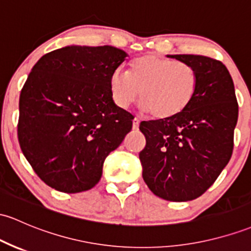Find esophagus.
I'll return each instance as SVG.
<instances>
[{
  "mask_svg": "<svg viewBox=\"0 0 251 251\" xmlns=\"http://www.w3.org/2000/svg\"><path fill=\"white\" fill-rule=\"evenodd\" d=\"M139 123H140L139 118H134V119H133V125H132V127H133V130H138Z\"/></svg>",
  "mask_w": 251,
  "mask_h": 251,
  "instance_id": "34e87169",
  "label": "esophagus"
}]
</instances>
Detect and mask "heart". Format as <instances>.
<instances>
[{"instance_id": "obj_1", "label": "heart", "mask_w": 251, "mask_h": 251, "mask_svg": "<svg viewBox=\"0 0 251 251\" xmlns=\"http://www.w3.org/2000/svg\"><path fill=\"white\" fill-rule=\"evenodd\" d=\"M198 74L192 65L155 53L133 59L127 73L115 70L109 77L113 102L128 108L139 94L142 108L156 119L182 113L197 94Z\"/></svg>"}]
</instances>
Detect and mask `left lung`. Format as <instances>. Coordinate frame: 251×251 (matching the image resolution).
Segmentation results:
<instances>
[{"instance_id": "8db88e82", "label": "left lung", "mask_w": 251, "mask_h": 251, "mask_svg": "<svg viewBox=\"0 0 251 251\" xmlns=\"http://www.w3.org/2000/svg\"><path fill=\"white\" fill-rule=\"evenodd\" d=\"M168 57L195 69L197 94L176 117L140 123L147 145L139 159L153 194L168 201H189L207 191L230 161L238 103L222 62L198 54Z\"/></svg>"}]
</instances>
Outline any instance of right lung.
<instances>
[{
	"label": "right lung",
	"instance_id": "right-lung-1",
	"mask_svg": "<svg viewBox=\"0 0 251 251\" xmlns=\"http://www.w3.org/2000/svg\"><path fill=\"white\" fill-rule=\"evenodd\" d=\"M128 54L114 46L70 45L44 54L24 84L18 137L41 180L63 193L93 188L133 115L113 102L109 77Z\"/></svg>",
	"mask_w": 251,
	"mask_h": 251
}]
</instances>
